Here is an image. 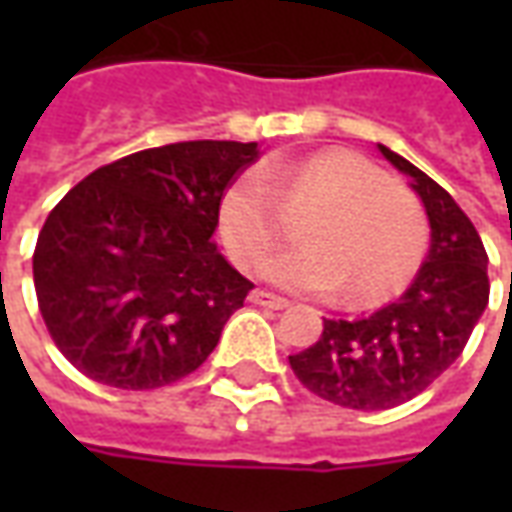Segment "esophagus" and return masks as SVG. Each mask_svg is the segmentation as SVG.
<instances>
[{
  "label": "esophagus",
  "mask_w": 512,
  "mask_h": 512,
  "mask_svg": "<svg viewBox=\"0 0 512 512\" xmlns=\"http://www.w3.org/2000/svg\"><path fill=\"white\" fill-rule=\"evenodd\" d=\"M252 304H260V307H268V310H285L290 307L288 299H282V296H274V293H266V290H255L252 296H249Z\"/></svg>",
  "instance_id": "34e87169"
}]
</instances>
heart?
I'll return each mask as SVG.
<instances>
[{
    "instance_id": "b5f03b06",
    "label": "heart",
    "mask_w": 512,
    "mask_h": 512,
    "mask_svg": "<svg viewBox=\"0 0 512 512\" xmlns=\"http://www.w3.org/2000/svg\"><path fill=\"white\" fill-rule=\"evenodd\" d=\"M318 208L301 249L268 260L263 277L293 293L365 307L414 277L428 249V219L411 191L354 150L329 147L288 164L249 169L219 202V235L235 266L255 268L288 235L290 216Z\"/></svg>"
}]
</instances>
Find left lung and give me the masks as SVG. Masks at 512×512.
<instances>
[{
  "mask_svg": "<svg viewBox=\"0 0 512 512\" xmlns=\"http://www.w3.org/2000/svg\"><path fill=\"white\" fill-rule=\"evenodd\" d=\"M430 222V252L411 288L365 318H323L321 340L290 356L301 384L334 406L384 411L425 392L461 356L488 307V255L469 216L439 183L395 150Z\"/></svg>",
  "mask_w": 512,
  "mask_h": 512,
  "instance_id": "8db88e82",
  "label": "left lung"
}]
</instances>
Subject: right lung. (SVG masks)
<instances>
[{
	"mask_svg": "<svg viewBox=\"0 0 512 512\" xmlns=\"http://www.w3.org/2000/svg\"><path fill=\"white\" fill-rule=\"evenodd\" d=\"M257 142H175L90 172L32 255L51 340L84 376L158 389L208 359L255 288L213 244L219 202Z\"/></svg>",
	"mask_w": 512,
	"mask_h": 512,
	"instance_id": "right-lung-1",
	"label": "right lung"
}]
</instances>
